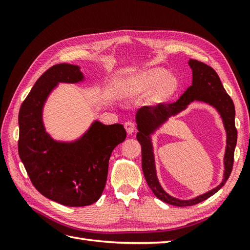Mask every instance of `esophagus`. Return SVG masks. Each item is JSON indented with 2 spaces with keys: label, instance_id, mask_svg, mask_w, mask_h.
<instances>
[{
  "label": "esophagus",
  "instance_id": "34e87169",
  "mask_svg": "<svg viewBox=\"0 0 250 250\" xmlns=\"http://www.w3.org/2000/svg\"><path fill=\"white\" fill-rule=\"evenodd\" d=\"M125 128L126 130V132H128V134H132L135 131V125L131 121H126L125 124Z\"/></svg>",
  "mask_w": 250,
  "mask_h": 250
}]
</instances>
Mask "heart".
<instances>
[{"mask_svg":"<svg viewBox=\"0 0 250 250\" xmlns=\"http://www.w3.org/2000/svg\"><path fill=\"white\" fill-rule=\"evenodd\" d=\"M179 89V79L169 75L166 67H152L143 71L121 83L119 93L122 98L134 99L151 93V102L164 103Z\"/></svg>","mask_w":250,"mask_h":250,"instance_id":"obj_1","label":"heart"}]
</instances>
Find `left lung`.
Here are the masks:
<instances>
[{"label": "left lung", "instance_id": "8db88e82", "mask_svg": "<svg viewBox=\"0 0 250 250\" xmlns=\"http://www.w3.org/2000/svg\"><path fill=\"white\" fill-rule=\"evenodd\" d=\"M188 64L192 71V83L187 88L176 102L158 105L157 107L145 106L142 107L135 115L136 128L139 130L136 140L142 147V168L146 182L149 188L158 199L174 206H191L203 202L209 196L215 194L229 178L232 172L233 160H234V149L237 141V131L235 129V108L230 95L227 93L222 86L220 78L214 68L206 65L198 60L190 59ZM202 102L210 104L221 115L226 130V150L224 156V178L220 185L216 188L208 191L206 194L189 200H180L168 195L162 188L157 179L154 153L151 136L168 121L194 102Z\"/></svg>", "mask_w": 250, "mask_h": 250}]
</instances>
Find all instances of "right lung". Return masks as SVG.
I'll return each mask as SVG.
<instances>
[{
	"label": "right lung",
	"mask_w": 250,
	"mask_h": 250,
	"mask_svg": "<svg viewBox=\"0 0 250 250\" xmlns=\"http://www.w3.org/2000/svg\"><path fill=\"white\" fill-rule=\"evenodd\" d=\"M84 79L78 65L51 66L36 81L18 117V152L32 184L46 198L71 207L87 206L100 199L111 152L126 137L122 125L99 120L74 141H57L46 131L43 111L50 93L61 83Z\"/></svg>",
	"instance_id": "obj_1"
}]
</instances>
